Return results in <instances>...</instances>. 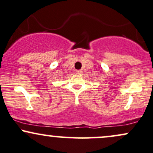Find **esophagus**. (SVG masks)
Listing matches in <instances>:
<instances>
[{
	"label": "esophagus",
	"mask_w": 153,
	"mask_h": 153,
	"mask_svg": "<svg viewBox=\"0 0 153 153\" xmlns=\"http://www.w3.org/2000/svg\"><path fill=\"white\" fill-rule=\"evenodd\" d=\"M82 73V71H81V70H76V71H75V73L78 75H80Z\"/></svg>",
	"instance_id": "esophagus-1"
}]
</instances>
